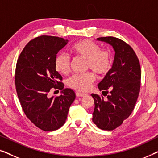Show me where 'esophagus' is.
I'll use <instances>...</instances> for the list:
<instances>
[{"label":"esophagus","mask_w":158,"mask_h":158,"mask_svg":"<svg viewBox=\"0 0 158 158\" xmlns=\"http://www.w3.org/2000/svg\"><path fill=\"white\" fill-rule=\"evenodd\" d=\"M75 95H76L77 97H83L85 94H82V93H80V92H76L75 93Z\"/></svg>","instance_id":"34e87169"}]
</instances>
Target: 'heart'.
Returning <instances> with one entry per match:
<instances>
[{
	"label": "heart",
	"mask_w": 158,
	"mask_h": 158,
	"mask_svg": "<svg viewBox=\"0 0 158 158\" xmlns=\"http://www.w3.org/2000/svg\"><path fill=\"white\" fill-rule=\"evenodd\" d=\"M71 50L77 57L86 60L87 70H92L97 75H105L112 66L111 52L109 49H101L100 46L90 40H84L75 43ZM56 70L62 75L68 74L70 70V60L68 55L60 53L55 60ZM95 81L93 73L83 75H73L67 80L69 87L78 91H86Z\"/></svg>",
	"instance_id": "heart-1"
}]
</instances>
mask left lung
Listing matches in <instances>:
<instances>
[{
    "mask_svg": "<svg viewBox=\"0 0 158 158\" xmlns=\"http://www.w3.org/2000/svg\"><path fill=\"white\" fill-rule=\"evenodd\" d=\"M97 40L111 45L115 56L111 70L98 85L107 98L91 94L95 104L93 122L99 129L111 131L119 127L133 111L140 90L141 69L135 51L124 41L114 36Z\"/></svg>",
    "mask_w": 158,
    "mask_h": 158,
    "instance_id": "1",
    "label": "left lung"
}]
</instances>
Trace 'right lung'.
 Segmentation results:
<instances>
[{
	"label": "right lung",
	"mask_w": 158,
	"mask_h": 158,
	"mask_svg": "<svg viewBox=\"0 0 158 158\" xmlns=\"http://www.w3.org/2000/svg\"><path fill=\"white\" fill-rule=\"evenodd\" d=\"M68 42L57 36H38L26 45L17 60L15 85L21 107L27 117L45 131L63 126L75 98L73 90L64 88L55 67L57 54ZM53 88L62 90V94L49 98Z\"/></svg>",
	"instance_id": "1"
}]
</instances>
